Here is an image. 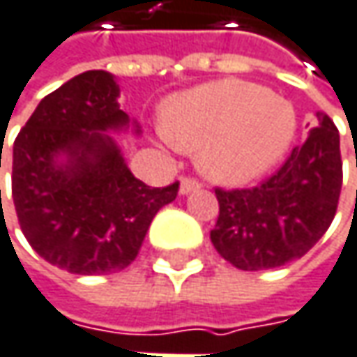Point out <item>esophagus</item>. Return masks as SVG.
I'll return each instance as SVG.
<instances>
[{"label": "esophagus", "instance_id": "34e87169", "mask_svg": "<svg viewBox=\"0 0 357 357\" xmlns=\"http://www.w3.org/2000/svg\"><path fill=\"white\" fill-rule=\"evenodd\" d=\"M201 189V183L197 178H191V176H185L181 181V195H189L192 191H199Z\"/></svg>", "mask_w": 357, "mask_h": 357}]
</instances>
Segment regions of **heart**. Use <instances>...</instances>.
Returning <instances> with one entry per match:
<instances>
[{"mask_svg": "<svg viewBox=\"0 0 357 357\" xmlns=\"http://www.w3.org/2000/svg\"><path fill=\"white\" fill-rule=\"evenodd\" d=\"M293 107L264 87L225 79L178 93L166 107L162 134L174 148L197 152L199 168L221 185L262 176L287 152Z\"/></svg>", "mask_w": 357, "mask_h": 357, "instance_id": "heart-1", "label": "heart"}]
</instances>
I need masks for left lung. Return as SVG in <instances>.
<instances>
[{
    "label": "left lung",
    "instance_id": "left-lung-1",
    "mask_svg": "<svg viewBox=\"0 0 357 357\" xmlns=\"http://www.w3.org/2000/svg\"><path fill=\"white\" fill-rule=\"evenodd\" d=\"M340 132L319 112L315 128L287 162L252 189H215L211 242L240 270H268L305 256L329 229L342 192Z\"/></svg>",
    "mask_w": 357,
    "mask_h": 357
}]
</instances>
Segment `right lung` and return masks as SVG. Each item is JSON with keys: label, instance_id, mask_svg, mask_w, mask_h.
<instances>
[{"label": "right lung", "instance_id": "1", "mask_svg": "<svg viewBox=\"0 0 357 357\" xmlns=\"http://www.w3.org/2000/svg\"><path fill=\"white\" fill-rule=\"evenodd\" d=\"M117 97L112 73H81L40 101L13 142L20 227L46 262L73 274L130 266L154 215L178 192V183L154 189L138 181L103 134L130 128Z\"/></svg>", "mask_w": 357, "mask_h": 357}]
</instances>
